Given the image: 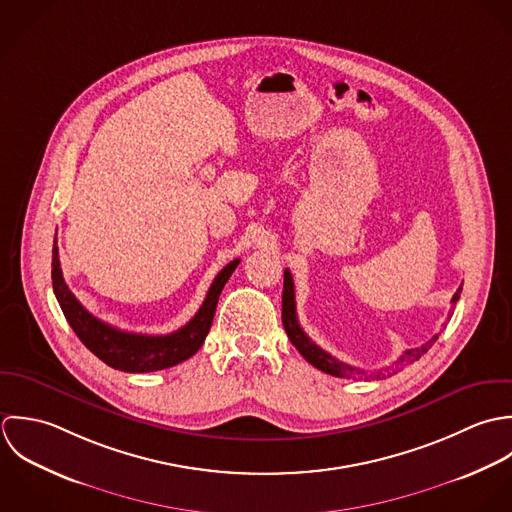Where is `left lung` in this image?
Here are the masks:
<instances>
[{"label":"left lung","instance_id":"8db88e82","mask_svg":"<svg viewBox=\"0 0 512 512\" xmlns=\"http://www.w3.org/2000/svg\"><path fill=\"white\" fill-rule=\"evenodd\" d=\"M461 291H463V285H461V287L457 289V293L453 295V299H451L453 305L459 301ZM449 316H451V314H449ZM283 326H285V332H287V336L291 338L293 346L301 352V356L307 360L308 364H312L314 368H318V370H322V372H326V374H330V376H336V378H356V376H362V374L366 376V374H368V372H364V370H360V368H354V366H348V364L336 360L334 356H330L328 352H324L320 346H316V344L308 338L307 332L301 328L299 318H297L295 283H293V277H291V271H289V269H285V283H283ZM437 338H439V334H435L431 340H427V342L421 344L419 348L406 350V352L398 358L396 370H398L400 366H406V364H411V362L419 360V358L433 346V342H435ZM374 374H376V378L384 376L382 370H378V372H374Z\"/></svg>","mask_w":512,"mask_h":512}]
</instances>
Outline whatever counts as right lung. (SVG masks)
<instances>
[{
	"mask_svg": "<svg viewBox=\"0 0 512 512\" xmlns=\"http://www.w3.org/2000/svg\"><path fill=\"white\" fill-rule=\"evenodd\" d=\"M237 265H239V259H233L231 263H227L213 279L205 295L204 305L196 312V316L180 330L164 336L118 330L99 320L83 307L77 301V297L69 291L63 279L57 237L53 245L51 279H53V293L61 305L67 322L79 336V340L110 368L120 372H130V374H144V372H156V370L176 366L200 350L211 328L219 295L227 279L231 277V273L237 269Z\"/></svg>",
	"mask_w": 512,
	"mask_h": 512,
	"instance_id": "1",
	"label": "right lung"
}]
</instances>
